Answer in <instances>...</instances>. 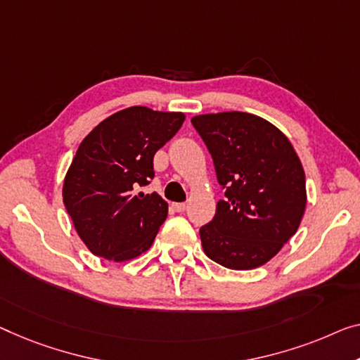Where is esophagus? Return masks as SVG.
Listing matches in <instances>:
<instances>
[{"instance_id":"obj_1","label":"esophagus","mask_w":360,"mask_h":360,"mask_svg":"<svg viewBox=\"0 0 360 360\" xmlns=\"http://www.w3.org/2000/svg\"><path fill=\"white\" fill-rule=\"evenodd\" d=\"M173 210H174L176 213L184 212V210H186V203H173Z\"/></svg>"}]
</instances>
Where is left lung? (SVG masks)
<instances>
[{
  "label": "left lung",
  "mask_w": 360,
  "mask_h": 360,
  "mask_svg": "<svg viewBox=\"0 0 360 360\" xmlns=\"http://www.w3.org/2000/svg\"><path fill=\"white\" fill-rule=\"evenodd\" d=\"M191 121L226 189L212 221L200 228L203 252L231 270L265 265L296 234L307 205L296 150L280 129L250 112H212Z\"/></svg>",
  "instance_id": "left-lung-1"
}]
</instances>
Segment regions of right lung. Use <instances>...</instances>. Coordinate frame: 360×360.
<instances>
[{
	"mask_svg": "<svg viewBox=\"0 0 360 360\" xmlns=\"http://www.w3.org/2000/svg\"><path fill=\"white\" fill-rule=\"evenodd\" d=\"M184 112L131 106L100 122L80 142L63 184V202L79 238L112 262L139 257L168 217L157 192L139 189L153 178V157L179 131Z\"/></svg>",
	"mask_w": 360,
	"mask_h": 360,
	"instance_id": "obj_1",
	"label": "right lung"
}]
</instances>
